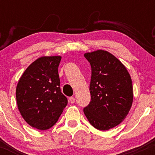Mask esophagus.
Segmentation results:
<instances>
[{"instance_id":"obj_1","label":"esophagus","mask_w":155,"mask_h":155,"mask_svg":"<svg viewBox=\"0 0 155 155\" xmlns=\"http://www.w3.org/2000/svg\"><path fill=\"white\" fill-rule=\"evenodd\" d=\"M69 101H70L71 104H74L75 103V98L74 97H69Z\"/></svg>"}]
</instances>
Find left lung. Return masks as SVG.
Listing matches in <instances>:
<instances>
[{
    "instance_id": "8db88e82",
    "label": "left lung",
    "mask_w": 155,
    "mask_h": 155,
    "mask_svg": "<svg viewBox=\"0 0 155 155\" xmlns=\"http://www.w3.org/2000/svg\"><path fill=\"white\" fill-rule=\"evenodd\" d=\"M92 68L91 101L84 113L100 130L116 127L124 120L133 100L132 80L124 65L104 50L85 53Z\"/></svg>"
}]
</instances>
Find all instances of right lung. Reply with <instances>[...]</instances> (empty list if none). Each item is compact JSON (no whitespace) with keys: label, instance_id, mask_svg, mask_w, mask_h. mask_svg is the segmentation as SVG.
Returning <instances> with one entry per match:
<instances>
[{"label":"right lung","instance_id":"right-lung-1","mask_svg":"<svg viewBox=\"0 0 155 155\" xmlns=\"http://www.w3.org/2000/svg\"><path fill=\"white\" fill-rule=\"evenodd\" d=\"M60 56L39 58L28 67L17 84L19 111L27 123L41 130L52 127L68 104L60 87Z\"/></svg>","mask_w":155,"mask_h":155}]
</instances>
